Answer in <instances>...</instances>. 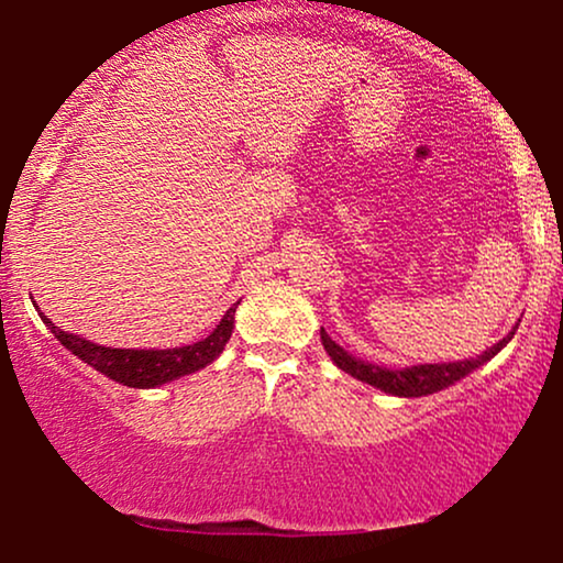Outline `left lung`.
Masks as SVG:
<instances>
[{
	"label": "left lung",
	"instance_id": "8db88e82",
	"mask_svg": "<svg viewBox=\"0 0 563 563\" xmlns=\"http://www.w3.org/2000/svg\"><path fill=\"white\" fill-rule=\"evenodd\" d=\"M511 338H515V330H511L504 340H499L494 347H488V351L475 355V358L454 361V364H423V366L402 368V372L397 368L395 372V368H382V366L366 364V361L361 358H353V355H347L343 347L334 343L330 334L322 330L324 351L330 353V358L343 368L345 374H351L355 379L372 384V387H379L384 393L397 395V397H421V395H431V393H439V389L450 387V384L462 379V376H467L478 366L486 364V361L494 358V355L499 353Z\"/></svg>",
	"mask_w": 563,
	"mask_h": 563
}]
</instances>
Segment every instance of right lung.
<instances>
[{
  "instance_id": "1",
  "label": "right lung",
  "mask_w": 563,
  "mask_h": 563,
  "mask_svg": "<svg viewBox=\"0 0 563 563\" xmlns=\"http://www.w3.org/2000/svg\"><path fill=\"white\" fill-rule=\"evenodd\" d=\"M239 301L225 311L220 324L212 330L208 338L199 340L195 345H184V347H168V351H122V347H103L90 343V340L77 338V334H67L62 332L59 327H54L48 319L44 317V322L48 330L54 332V338L73 351L77 358H82L85 364H90L92 368L109 376V379L126 384V387H158V384H166L176 376L199 372L212 361L218 358L220 351H223L225 343H229L231 332H233V314H236Z\"/></svg>"
}]
</instances>
